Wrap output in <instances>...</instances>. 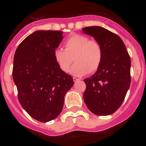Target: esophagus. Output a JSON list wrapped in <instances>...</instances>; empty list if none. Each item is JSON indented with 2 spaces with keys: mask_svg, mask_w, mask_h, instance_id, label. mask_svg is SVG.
Listing matches in <instances>:
<instances>
[{
  "mask_svg": "<svg viewBox=\"0 0 146 146\" xmlns=\"http://www.w3.org/2000/svg\"><path fill=\"white\" fill-rule=\"evenodd\" d=\"M79 80V79L78 78H76V77H73V81L74 82H77V81Z\"/></svg>",
  "mask_w": 146,
  "mask_h": 146,
  "instance_id": "obj_1",
  "label": "esophagus"
}]
</instances>
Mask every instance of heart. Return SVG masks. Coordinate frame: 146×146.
Segmentation results:
<instances>
[{
    "instance_id": "1",
    "label": "heart",
    "mask_w": 146,
    "mask_h": 146,
    "mask_svg": "<svg viewBox=\"0 0 146 146\" xmlns=\"http://www.w3.org/2000/svg\"><path fill=\"white\" fill-rule=\"evenodd\" d=\"M65 50L55 48L53 55L55 62L63 72H69L74 60L71 73L74 76H83L96 72L102 61L103 50L96 40H90L84 35L74 34L64 42Z\"/></svg>"
}]
</instances>
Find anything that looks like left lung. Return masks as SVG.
Wrapping results in <instances>:
<instances>
[{
    "mask_svg": "<svg viewBox=\"0 0 146 146\" xmlns=\"http://www.w3.org/2000/svg\"><path fill=\"white\" fill-rule=\"evenodd\" d=\"M83 33L97 41L103 50L102 64L95 74L86 78L83 99L89 110L108 115L123 103L131 82V59L118 35L99 26L82 28Z\"/></svg>",
    "mask_w": 146,
    "mask_h": 146,
    "instance_id": "obj_1",
    "label": "left lung"
}]
</instances>
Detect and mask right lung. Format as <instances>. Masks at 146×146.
I'll return each instance as SVG.
<instances>
[{
    "instance_id": "add662e5",
    "label": "right lung",
    "mask_w": 146,
    "mask_h": 146,
    "mask_svg": "<svg viewBox=\"0 0 146 146\" xmlns=\"http://www.w3.org/2000/svg\"><path fill=\"white\" fill-rule=\"evenodd\" d=\"M63 32L36 31L19 44L14 56L12 77L20 104L33 118L48 122L59 115L73 78L59 68L53 52Z\"/></svg>"
}]
</instances>
